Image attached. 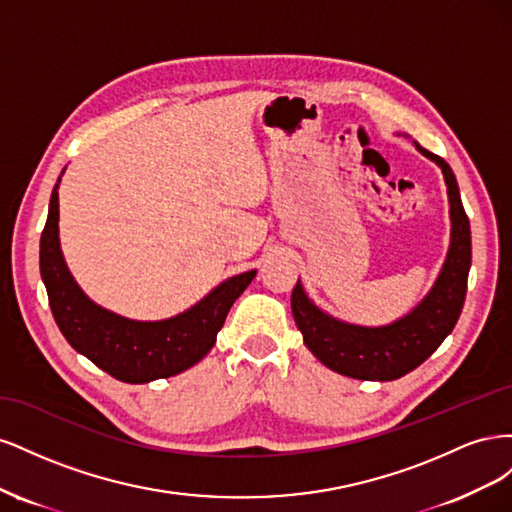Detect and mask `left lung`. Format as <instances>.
Returning <instances> with one entry per match:
<instances>
[{
	"label": "left lung",
	"instance_id": "obj_1",
	"mask_svg": "<svg viewBox=\"0 0 512 512\" xmlns=\"http://www.w3.org/2000/svg\"><path fill=\"white\" fill-rule=\"evenodd\" d=\"M416 149L442 168L453 222L451 250H448L436 286L431 288L425 301L389 327L367 329L322 314L307 299L299 282L292 288V316L303 333L305 346L314 352L320 363L348 378L386 382L406 376L408 371L427 361L444 342V337L455 329L463 301H466L472 235L466 209L461 205L457 179L451 166L436 153L423 149L418 143Z\"/></svg>",
	"mask_w": 512,
	"mask_h": 512
}]
</instances>
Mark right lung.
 Returning a JSON list of instances; mask_svg holds the SVG:
<instances>
[{
  "label": "right lung",
  "instance_id": "right-lung-1",
  "mask_svg": "<svg viewBox=\"0 0 512 512\" xmlns=\"http://www.w3.org/2000/svg\"><path fill=\"white\" fill-rule=\"evenodd\" d=\"M57 185L40 237V273L59 331L106 374L141 384L177 376L213 348L232 303L256 271L230 277L188 312L162 322H134L91 303L76 286L59 250Z\"/></svg>",
  "mask_w": 512,
  "mask_h": 512
}]
</instances>
